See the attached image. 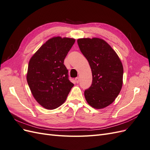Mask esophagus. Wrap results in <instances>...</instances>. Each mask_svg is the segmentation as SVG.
<instances>
[{"label":"esophagus","instance_id":"esophagus-1","mask_svg":"<svg viewBox=\"0 0 150 150\" xmlns=\"http://www.w3.org/2000/svg\"><path fill=\"white\" fill-rule=\"evenodd\" d=\"M75 80H76V83H79V77H77V78L75 79Z\"/></svg>","mask_w":150,"mask_h":150}]
</instances>
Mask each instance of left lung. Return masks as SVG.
<instances>
[{
  "mask_svg": "<svg viewBox=\"0 0 150 150\" xmlns=\"http://www.w3.org/2000/svg\"><path fill=\"white\" fill-rule=\"evenodd\" d=\"M80 51L87 59L93 75L92 84L84 91L91 106L102 109L111 104L120 94L123 67L116 52L99 38L78 39Z\"/></svg>",
  "mask_w": 150,
  "mask_h": 150,
  "instance_id": "left-lung-1",
  "label": "left lung"
}]
</instances>
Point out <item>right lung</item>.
Here are the masks:
<instances>
[{
    "label": "right lung",
    "mask_w": 150,
    "mask_h": 150,
    "mask_svg": "<svg viewBox=\"0 0 150 150\" xmlns=\"http://www.w3.org/2000/svg\"><path fill=\"white\" fill-rule=\"evenodd\" d=\"M74 42V39L52 38L29 61L27 81L35 100L47 110L64 103L74 86L69 80L64 61Z\"/></svg>",
    "instance_id": "add662e5"
}]
</instances>
